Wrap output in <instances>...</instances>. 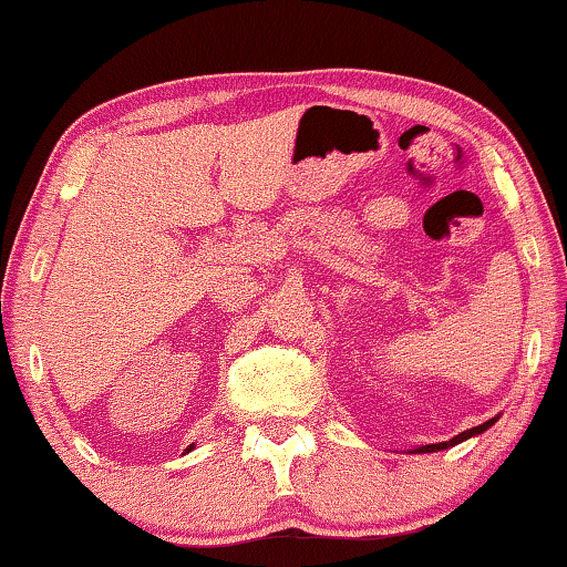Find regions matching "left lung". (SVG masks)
I'll return each instance as SVG.
<instances>
[{
    "mask_svg": "<svg viewBox=\"0 0 567 567\" xmlns=\"http://www.w3.org/2000/svg\"><path fill=\"white\" fill-rule=\"evenodd\" d=\"M493 422H495V417H493V420H487V422H483V425H477V427H470V430H465V433L455 435L453 440H447V443H437V445H425V447H420L417 453H435V450H445V447H450V445H457V443H463V440L473 437V435H477V433H483V430L491 427Z\"/></svg>",
    "mask_w": 567,
    "mask_h": 567,
    "instance_id": "8db88e82",
    "label": "left lung"
}]
</instances>
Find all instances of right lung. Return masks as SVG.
<instances>
[{"instance_id":"obj_1","label":"right lung","mask_w":567,"mask_h":567,"mask_svg":"<svg viewBox=\"0 0 567 567\" xmlns=\"http://www.w3.org/2000/svg\"><path fill=\"white\" fill-rule=\"evenodd\" d=\"M192 447H195V445H189V447H187V453H189V450H192Z\"/></svg>"}]
</instances>
